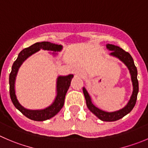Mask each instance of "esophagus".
Here are the masks:
<instances>
[{
    "label": "esophagus",
    "mask_w": 148,
    "mask_h": 148,
    "mask_svg": "<svg viewBox=\"0 0 148 148\" xmlns=\"http://www.w3.org/2000/svg\"><path fill=\"white\" fill-rule=\"evenodd\" d=\"M74 73H75V75H77V76H80V77H83L84 75V71L80 67H75L74 69Z\"/></svg>",
    "instance_id": "34e87169"
}]
</instances>
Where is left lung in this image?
Listing matches in <instances>:
<instances>
[{
  "label": "left lung",
  "instance_id": "obj_1",
  "mask_svg": "<svg viewBox=\"0 0 148 148\" xmlns=\"http://www.w3.org/2000/svg\"><path fill=\"white\" fill-rule=\"evenodd\" d=\"M106 48L108 50L112 51L110 54V55L119 59L122 62L124 63L125 65L129 69L131 75L132 86H133V91H132L130 99L126 104V106L123 107L122 109L117 111H114V112H107V111H104L99 109L93 104L91 97H90L89 94L86 89L85 87H83V91H84L86 102L87 108H88V110L101 121L110 122L115 121L122 119L132 110L136 102L137 94H138L139 91V83L138 80H137V70H136L133 58L130 55V54L125 51L123 49H122L119 46H115V45L108 43L106 45Z\"/></svg>",
  "mask_w": 148,
  "mask_h": 148
}]
</instances>
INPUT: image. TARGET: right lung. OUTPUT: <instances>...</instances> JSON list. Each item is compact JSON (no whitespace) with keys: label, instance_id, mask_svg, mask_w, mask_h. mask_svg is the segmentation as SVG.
Masks as SVG:
<instances>
[{"label":"right lung","instance_id":"obj_1","mask_svg":"<svg viewBox=\"0 0 148 148\" xmlns=\"http://www.w3.org/2000/svg\"><path fill=\"white\" fill-rule=\"evenodd\" d=\"M40 49L53 51L50 53L54 56H56L57 54L56 52L61 51L62 49V46L48 41H43L36 43L29 47L24 49L23 50L21 51L18 55L17 59L14 62L12 72L9 75L10 97H11V99L14 105L27 118L31 120L36 121H43L51 119L60 112L64 105L66 93L70 87L72 78H73V75L72 74L66 75V76H58L57 79V86H56L57 87V95L53 103L47 108L41 110H29L22 106L18 101L16 91H15V81H16V75L22 63L28 57L40 51Z\"/></svg>","mask_w":148,"mask_h":148}]
</instances>
